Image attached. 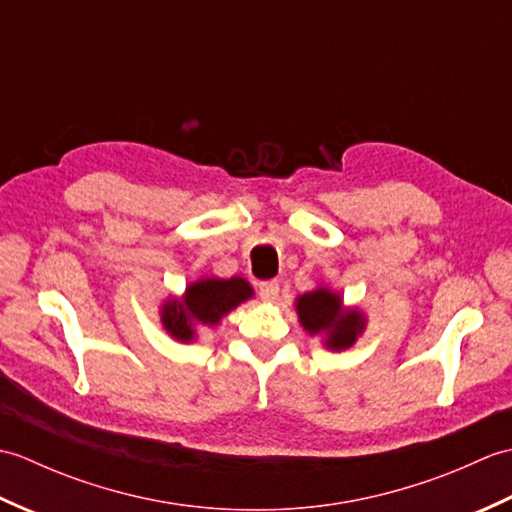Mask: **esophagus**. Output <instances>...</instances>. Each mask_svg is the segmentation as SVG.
Returning a JSON list of instances; mask_svg holds the SVG:
<instances>
[{"label":"esophagus","instance_id":"34e87169","mask_svg":"<svg viewBox=\"0 0 512 512\" xmlns=\"http://www.w3.org/2000/svg\"><path fill=\"white\" fill-rule=\"evenodd\" d=\"M259 297H262V301H266V303L277 301V297H279V281H275V279L262 281V284H259Z\"/></svg>","mask_w":512,"mask_h":512}]
</instances>
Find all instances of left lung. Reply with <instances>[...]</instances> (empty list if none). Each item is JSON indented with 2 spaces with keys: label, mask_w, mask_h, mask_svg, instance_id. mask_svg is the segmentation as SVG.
Here are the masks:
<instances>
[{
  "label": "left lung",
  "mask_w": 512,
  "mask_h": 512,
  "mask_svg": "<svg viewBox=\"0 0 512 512\" xmlns=\"http://www.w3.org/2000/svg\"><path fill=\"white\" fill-rule=\"evenodd\" d=\"M299 323L310 336H323L328 350H347L365 332L367 319L358 308H345L339 292L319 286L303 292L295 301Z\"/></svg>",
  "instance_id": "8db88e82"
}]
</instances>
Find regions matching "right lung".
<instances>
[{"instance_id":"add662e5","label":"right lung","mask_w":512,"mask_h":512,"mask_svg":"<svg viewBox=\"0 0 512 512\" xmlns=\"http://www.w3.org/2000/svg\"><path fill=\"white\" fill-rule=\"evenodd\" d=\"M253 297V288L242 277H202L187 286L182 297H169L160 306V323L169 336L189 343L202 328H213L239 303Z\"/></svg>"}]
</instances>
